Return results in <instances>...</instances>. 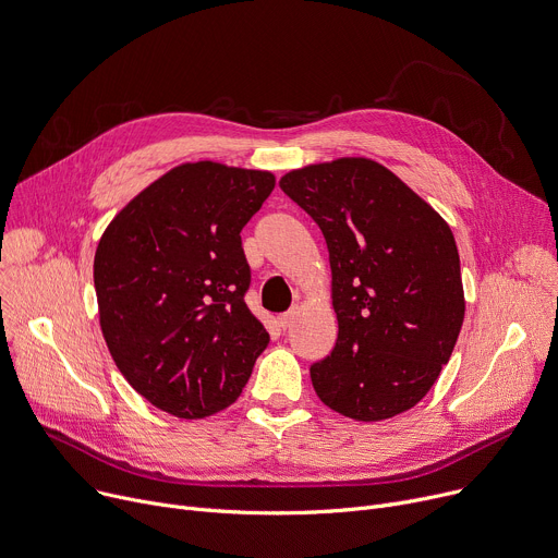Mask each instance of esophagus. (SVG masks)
Wrapping results in <instances>:
<instances>
[{
    "label": "esophagus",
    "instance_id": "1",
    "mask_svg": "<svg viewBox=\"0 0 558 558\" xmlns=\"http://www.w3.org/2000/svg\"><path fill=\"white\" fill-rule=\"evenodd\" d=\"M295 316H298V310H289V312L280 314V316H278V323H280V327H282V329L291 327V323L295 320Z\"/></svg>",
    "mask_w": 558,
    "mask_h": 558
}]
</instances>
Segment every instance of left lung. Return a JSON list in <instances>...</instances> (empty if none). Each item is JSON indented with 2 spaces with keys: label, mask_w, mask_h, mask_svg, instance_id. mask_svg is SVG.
<instances>
[{
  "label": "left lung",
  "mask_w": 558,
  "mask_h": 558,
  "mask_svg": "<svg viewBox=\"0 0 558 558\" xmlns=\"http://www.w3.org/2000/svg\"><path fill=\"white\" fill-rule=\"evenodd\" d=\"M280 189L320 227L338 340L310 374L353 421L412 410L459 340L465 298L447 222L389 169L342 158L287 173Z\"/></svg>",
  "instance_id": "obj_1"
}]
</instances>
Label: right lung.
<instances>
[{"mask_svg":"<svg viewBox=\"0 0 558 558\" xmlns=\"http://www.w3.org/2000/svg\"><path fill=\"white\" fill-rule=\"evenodd\" d=\"M276 178L182 165L116 216L95 251L99 325L129 385L178 418L211 416L242 393L267 329L246 307L242 227Z\"/></svg>","mask_w":558,"mask_h":558,"instance_id":"1","label":"right lung"}]
</instances>
